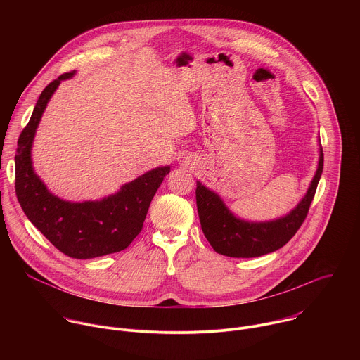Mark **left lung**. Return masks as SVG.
Wrapping results in <instances>:
<instances>
[{
	"label": "left lung",
	"instance_id": "left-lung-1",
	"mask_svg": "<svg viewBox=\"0 0 360 360\" xmlns=\"http://www.w3.org/2000/svg\"><path fill=\"white\" fill-rule=\"evenodd\" d=\"M323 171V152L319 150L316 174L306 195L285 217L268 222H249L236 218L221 196L196 182V207L205 238L215 252L231 258H256L286 245L303 224L314 200Z\"/></svg>",
	"mask_w": 360,
	"mask_h": 360
}]
</instances>
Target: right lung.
<instances>
[{"label":"right lung","mask_w":360,"mask_h":360,"mask_svg":"<svg viewBox=\"0 0 360 360\" xmlns=\"http://www.w3.org/2000/svg\"><path fill=\"white\" fill-rule=\"evenodd\" d=\"M65 72L41 92L30 122L18 138L15 153V192L31 224L64 255L91 259L124 250L141 232L150 200L171 167H158L138 176L99 200L70 202L51 193L34 172L31 148L48 101L61 81L74 77Z\"/></svg>","instance_id":"obj_1"}]
</instances>
